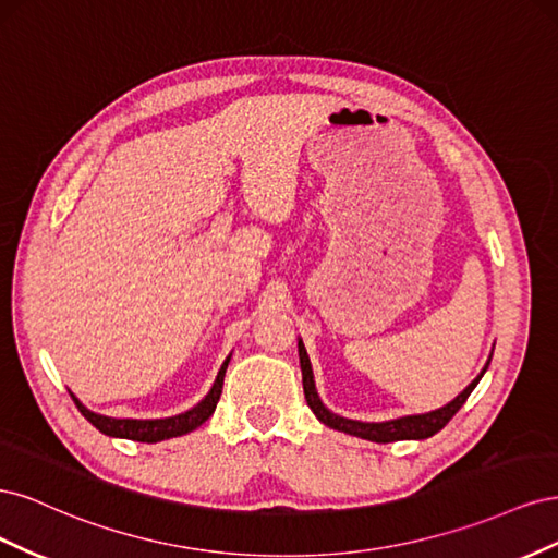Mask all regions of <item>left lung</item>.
I'll return each instance as SVG.
<instances>
[{"mask_svg": "<svg viewBox=\"0 0 558 558\" xmlns=\"http://www.w3.org/2000/svg\"><path fill=\"white\" fill-rule=\"evenodd\" d=\"M298 353H300V369H302V388H305V400H307L310 410L316 414L320 424H326L328 428H335V430H342L347 435L363 437V440H369V442H379V445L398 442V440H426V437L435 435L437 430H442L449 424V418L463 408V402L472 393V388L480 384V379L486 373L488 363H492V359H488L482 373L475 379H472L459 396H456L451 402H447L445 408H440V410H433V412H426V414H410V416H400V418H391V421H379V424H367V421H353V418H344L340 414H335L326 408L324 402H320V398L316 393V386H314L312 363H310V356H307L302 340L298 342Z\"/></svg>", "mask_w": 558, "mask_h": 558, "instance_id": "left-lung-1", "label": "left lung"}]
</instances>
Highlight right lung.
Returning a JSON list of instances; mask_svg holds the SVG:
<instances>
[{
  "label": "right lung",
  "instance_id": "1",
  "mask_svg": "<svg viewBox=\"0 0 558 558\" xmlns=\"http://www.w3.org/2000/svg\"><path fill=\"white\" fill-rule=\"evenodd\" d=\"M230 356L223 361L221 369H218L216 381L211 386V391L202 398L195 408H191L189 412L177 414V416H167V418H113V416H105V414H97L90 412L88 408H83L78 402V398L72 393L74 402L78 412L86 416L90 424L109 437H125V440H134V442H162V440H170V437H179L195 430L197 426L205 424V421L214 414L216 410V402L221 398L223 391V377H226V369H228Z\"/></svg>",
  "mask_w": 558,
  "mask_h": 558
}]
</instances>
